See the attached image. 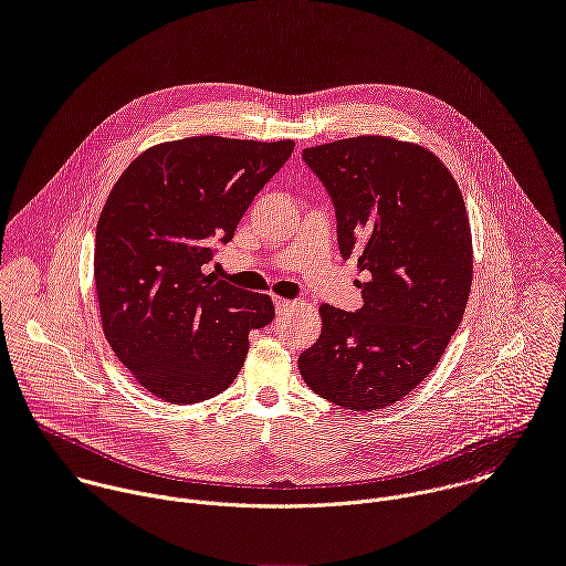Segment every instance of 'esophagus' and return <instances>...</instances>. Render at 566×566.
<instances>
[{"mask_svg":"<svg viewBox=\"0 0 566 566\" xmlns=\"http://www.w3.org/2000/svg\"><path fill=\"white\" fill-rule=\"evenodd\" d=\"M273 302H275V308H277V313H282V311H289V308H293L297 302H293V300H284V297H273Z\"/></svg>","mask_w":566,"mask_h":566,"instance_id":"1","label":"esophagus"}]
</instances>
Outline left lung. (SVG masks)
<instances>
[{
  "label": "left lung",
  "instance_id": "8db88e82",
  "mask_svg": "<svg viewBox=\"0 0 566 566\" xmlns=\"http://www.w3.org/2000/svg\"><path fill=\"white\" fill-rule=\"evenodd\" d=\"M335 207L337 244L368 282L355 313L322 304L319 339L300 359L306 387L378 411L411 394L458 331L473 280L460 186L431 150L361 135L302 150Z\"/></svg>",
  "mask_w": 566,
  "mask_h": 566
}]
</instances>
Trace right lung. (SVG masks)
I'll return each mask as SVG.
<instances>
[{
	"instance_id": "1",
	"label": "right lung",
	"mask_w": 566,
	"mask_h": 566,
	"mask_svg": "<svg viewBox=\"0 0 566 566\" xmlns=\"http://www.w3.org/2000/svg\"><path fill=\"white\" fill-rule=\"evenodd\" d=\"M295 142L186 137L135 157L102 209L95 289L117 359L170 405L209 400L238 378L269 295L205 273Z\"/></svg>"
}]
</instances>
